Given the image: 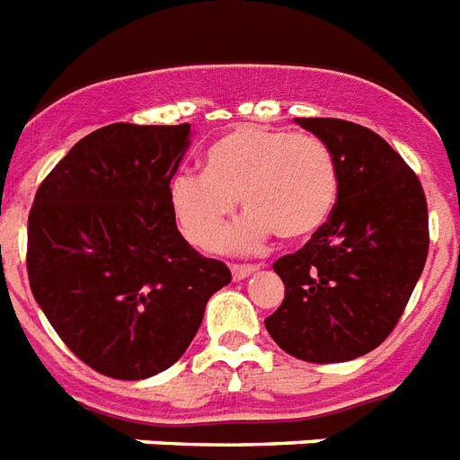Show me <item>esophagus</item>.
<instances>
[{"mask_svg":"<svg viewBox=\"0 0 460 460\" xmlns=\"http://www.w3.org/2000/svg\"><path fill=\"white\" fill-rule=\"evenodd\" d=\"M256 270H258L256 265H233V268H230L234 282H242V279H246V277H252Z\"/></svg>","mask_w":460,"mask_h":460,"instance_id":"obj_1","label":"esophagus"}]
</instances>
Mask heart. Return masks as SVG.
Masks as SVG:
<instances>
[{
	"label": "heart",
	"instance_id": "heart-1",
	"mask_svg": "<svg viewBox=\"0 0 460 460\" xmlns=\"http://www.w3.org/2000/svg\"><path fill=\"white\" fill-rule=\"evenodd\" d=\"M204 171L171 178L169 202L195 246H211L234 214H249L221 239L223 249L252 253L277 237L305 239L332 216L339 166L324 140L284 128L234 127L204 150Z\"/></svg>",
	"mask_w": 460,
	"mask_h": 460
}]
</instances>
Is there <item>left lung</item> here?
I'll return each mask as SVG.
<instances>
[{"mask_svg": "<svg viewBox=\"0 0 460 460\" xmlns=\"http://www.w3.org/2000/svg\"><path fill=\"white\" fill-rule=\"evenodd\" d=\"M329 146L339 195L301 252L279 258L284 301L265 329L303 362H350L388 339L428 258V204L419 178L371 128L298 117Z\"/></svg>", "mask_w": 460, "mask_h": 460, "instance_id": "1", "label": "left lung"}]
</instances>
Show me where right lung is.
<instances>
[{
	"mask_svg": "<svg viewBox=\"0 0 460 460\" xmlns=\"http://www.w3.org/2000/svg\"><path fill=\"white\" fill-rule=\"evenodd\" d=\"M190 124H110L84 136L40 185L28 218L34 301L98 374L140 381L188 350L226 263L178 233L169 183Z\"/></svg>",
	"mask_w": 460,
	"mask_h": 460,
	"instance_id": "right-lung-1",
	"label": "right lung"
}]
</instances>
